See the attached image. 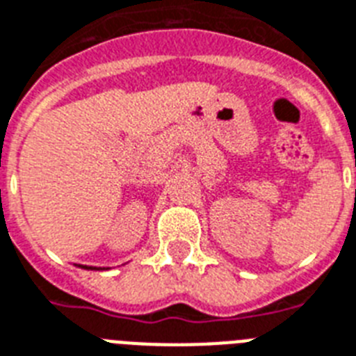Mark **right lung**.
Instances as JSON below:
<instances>
[{"label": "right lung", "mask_w": 356, "mask_h": 356, "mask_svg": "<svg viewBox=\"0 0 356 356\" xmlns=\"http://www.w3.org/2000/svg\"><path fill=\"white\" fill-rule=\"evenodd\" d=\"M80 267H82V268H97V267H88V265H80ZM97 270H98V268H97Z\"/></svg>", "instance_id": "add662e5"}]
</instances>
